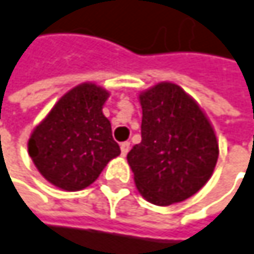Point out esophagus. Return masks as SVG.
<instances>
[{
  "mask_svg": "<svg viewBox=\"0 0 254 254\" xmlns=\"http://www.w3.org/2000/svg\"><path fill=\"white\" fill-rule=\"evenodd\" d=\"M129 147H130V142H127V141H125V142H122V144H121V151H122V156H127V151H129Z\"/></svg>",
  "mask_w": 254,
  "mask_h": 254,
  "instance_id": "obj_1",
  "label": "esophagus"
}]
</instances>
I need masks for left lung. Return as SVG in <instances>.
I'll return each mask as SVG.
<instances>
[{
    "label": "left lung",
    "instance_id": "8db88e82",
    "mask_svg": "<svg viewBox=\"0 0 254 254\" xmlns=\"http://www.w3.org/2000/svg\"><path fill=\"white\" fill-rule=\"evenodd\" d=\"M141 142L127 153L138 191L157 206L184 201L212 177L218 141L198 104L175 83L139 95Z\"/></svg>",
    "mask_w": 254,
    "mask_h": 254
}]
</instances>
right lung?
<instances>
[{
	"mask_svg": "<svg viewBox=\"0 0 254 254\" xmlns=\"http://www.w3.org/2000/svg\"><path fill=\"white\" fill-rule=\"evenodd\" d=\"M107 97L103 88L82 83L63 95L32 132L29 156L53 185L66 191L82 190L121 154L112 125L101 112Z\"/></svg>",
	"mask_w": 254,
	"mask_h": 254,
	"instance_id": "right-lung-1",
	"label": "right lung"
}]
</instances>
